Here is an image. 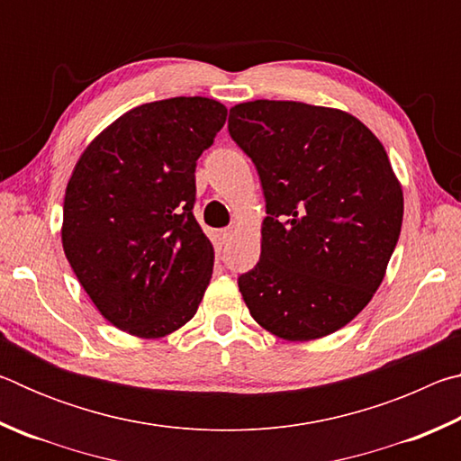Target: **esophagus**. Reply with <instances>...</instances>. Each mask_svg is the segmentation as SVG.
<instances>
[{"mask_svg": "<svg viewBox=\"0 0 461 461\" xmlns=\"http://www.w3.org/2000/svg\"><path fill=\"white\" fill-rule=\"evenodd\" d=\"M231 236H233V231L230 228H223V230L217 231V240H220V244H228Z\"/></svg>", "mask_w": 461, "mask_h": 461, "instance_id": "esophagus-1", "label": "esophagus"}]
</instances>
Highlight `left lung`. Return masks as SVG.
I'll use <instances>...</instances> for the list:
<instances>
[{"mask_svg":"<svg viewBox=\"0 0 461 461\" xmlns=\"http://www.w3.org/2000/svg\"><path fill=\"white\" fill-rule=\"evenodd\" d=\"M228 130L267 199L260 260L238 278L249 315L288 341L341 330L378 291L401 236L384 146L354 115L301 101L240 104Z\"/></svg>","mask_w":461,"mask_h":461,"instance_id":"obj_1","label":"left lung"}]
</instances>
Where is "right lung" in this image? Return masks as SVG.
Returning a JSON list of instances; mask_svg holds the SVG:
<instances>
[{"label": "right lung", "mask_w": 461, "mask_h": 461, "mask_svg": "<svg viewBox=\"0 0 461 461\" xmlns=\"http://www.w3.org/2000/svg\"><path fill=\"white\" fill-rule=\"evenodd\" d=\"M228 109L173 97L130 109L81 154L65 193L62 248L99 313L162 338L197 313L213 246L193 215L197 158Z\"/></svg>", "instance_id": "right-lung-1"}]
</instances>
